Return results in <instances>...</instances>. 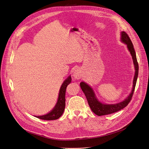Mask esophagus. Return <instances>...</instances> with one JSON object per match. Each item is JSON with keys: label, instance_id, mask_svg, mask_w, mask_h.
Instances as JSON below:
<instances>
[{"label": "esophagus", "instance_id": "esophagus-1", "mask_svg": "<svg viewBox=\"0 0 149 149\" xmlns=\"http://www.w3.org/2000/svg\"><path fill=\"white\" fill-rule=\"evenodd\" d=\"M73 76L75 79H80L82 76V74L81 71L79 69H76L73 73Z\"/></svg>", "mask_w": 149, "mask_h": 149}]
</instances>
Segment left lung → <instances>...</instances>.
I'll list each match as a JSON object with an SVG mask.
<instances>
[{"label":"left lung","mask_w":149,"mask_h":149,"mask_svg":"<svg viewBox=\"0 0 149 149\" xmlns=\"http://www.w3.org/2000/svg\"><path fill=\"white\" fill-rule=\"evenodd\" d=\"M121 40L124 44L127 45V48H128L132 56L134 66L135 68V74L133 79V90H132L130 95L122 102L114 104H106L102 103L98 100L93 90L85 82H81L80 83V87L86 97L90 109L94 113L98 116L110 114L124 109L130 102L134 94L139 74V64L136 58V54L130 38H129V35H127V33H126L124 31H123L121 33Z\"/></svg>","instance_id":"obj_1"}]
</instances>
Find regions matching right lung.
Masks as SVG:
<instances>
[{"mask_svg": "<svg viewBox=\"0 0 149 149\" xmlns=\"http://www.w3.org/2000/svg\"><path fill=\"white\" fill-rule=\"evenodd\" d=\"M71 82V77H68L63 82L59 90L58 99L54 108L48 114L44 116H35L41 120H54L59 118L63 114L65 107V92L67 86Z\"/></svg>", "mask_w": 149, "mask_h": 149, "instance_id": "add662e5", "label": "right lung"}]
</instances>
